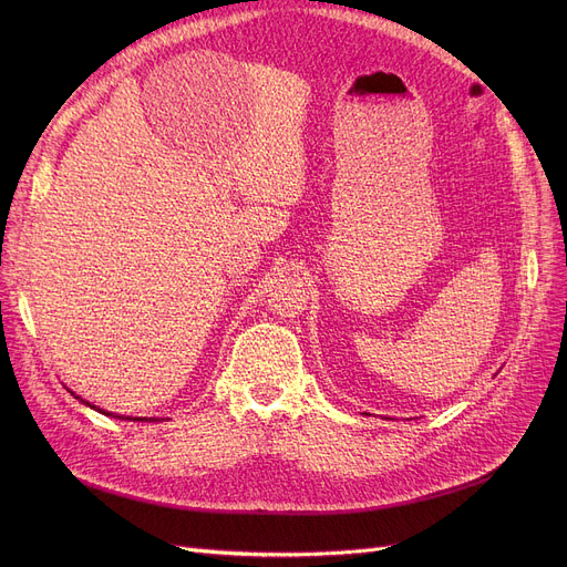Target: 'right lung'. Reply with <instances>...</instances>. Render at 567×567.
Returning a JSON list of instances; mask_svg holds the SVG:
<instances>
[{
  "label": "right lung",
  "mask_w": 567,
  "mask_h": 567,
  "mask_svg": "<svg viewBox=\"0 0 567 567\" xmlns=\"http://www.w3.org/2000/svg\"><path fill=\"white\" fill-rule=\"evenodd\" d=\"M71 395H75V393H73V391H71ZM75 400H80V402H82V404H86V406H92V409H96V406H94V404H89V402H86V400H82V398H80V395H75ZM96 411H101V413H105V411H103V409H96ZM105 415H114V413H105ZM114 419H118V415H114ZM122 421H124V419H122ZM126 421H148V423H152V421H156V419H131V415H128V419H126Z\"/></svg>",
  "instance_id": "obj_1"
}]
</instances>
